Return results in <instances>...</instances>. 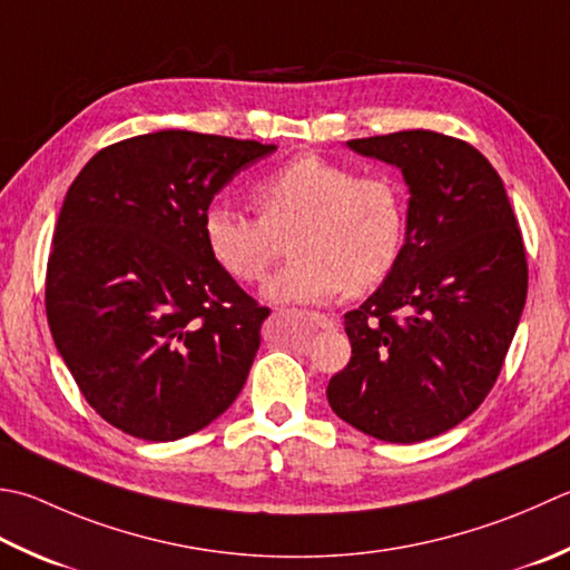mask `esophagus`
Returning <instances> with one entry per match:
<instances>
[{
	"label": "esophagus",
	"mask_w": 570,
	"mask_h": 570,
	"mask_svg": "<svg viewBox=\"0 0 570 570\" xmlns=\"http://www.w3.org/2000/svg\"><path fill=\"white\" fill-rule=\"evenodd\" d=\"M308 318H311V323H314V326H318L323 331L333 328V321L326 314H308Z\"/></svg>",
	"instance_id": "obj_1"
}]
</instances>
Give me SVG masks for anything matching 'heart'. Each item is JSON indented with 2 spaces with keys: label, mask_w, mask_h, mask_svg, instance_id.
Listing matches in <instances>:
<instances>
[{
  "label": "heart",
  "mask_w": 570,
  "mask_h": 570,
  "mask_svg": "<svg viewBox=\"0 0 570 570\" xmlns=\"http://www.w3.org/2000/svg\"><path fill=\"white\" fill-rule=\"evenodd\" d=\"M259 217L212 205L203 217L209 254L229 276L254 284L278 244L294 262L264 284L272 304H321L367 292L395 269L405 244V199L383 175H358L321 155H301L254 185Z\"/></svg>",
  "instance_id": "heart-1"
}]
</instances>
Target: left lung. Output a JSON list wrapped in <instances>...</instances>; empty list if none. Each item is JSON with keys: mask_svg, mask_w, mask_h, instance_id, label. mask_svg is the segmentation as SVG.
Listing matches in <instances>:
<instances>
[{"mask_svg": "<svg viewBox=\"0 0 570 570\" xmlns=\"http://www.w3.org/2000/svg\"><path fill=\"white\" fill-rule=\"evenodd\" d=\"M395 165L407 185L403 254L345 314L351 363L328 405L375 440L452 430L494 387L527 304V252L501 177L470 142L432 130L345 142Z\"/></svg>", "mask_w": 570, "mask_h": 570, "instance_id": "obj_1", "label": "left lung"}]
</instances>
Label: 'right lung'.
Returning a JSON list of instances; mask_svg holds the SVG:
<instances>
[{"label": "right lung", "mask_w": 570, "mask_h": 570, "mask_svg": "<svg viewBox=\"0 0 570 570\" xmlns=\"http://www.w3.org/2000/svg\"><path fill=\"white\" fill-rule=\"evenodd\" d=\"M276 145L160 130L96 153L71 183L47 266L56 351L100 417L173 442L247 383L269 308L209 254L203 217Z\"/></svg>", "instance_id": "obj_1"}]
</instances>
